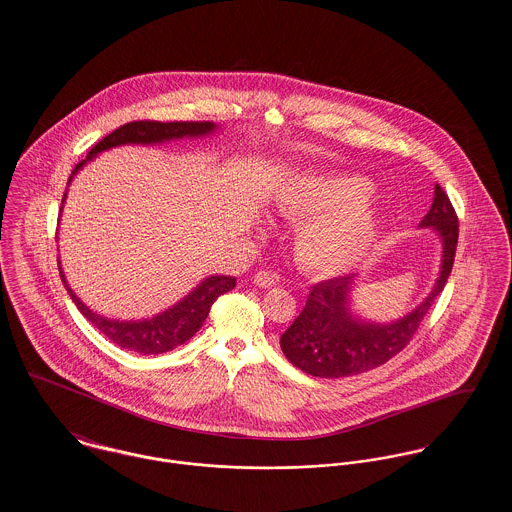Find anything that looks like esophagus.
I'll list each match as a JSON object with an SVG mask.
<instances>
[{
  "mask_svg": "<svg viewBox=\"0 0 512 512\" xmlns=\"http://www.w3.org/2000/svg\"><path fill=\"white\" fill-rule=\"evenodd\" d=\"M253 282L259 286V288H272L276 282H278V274L270 272V270H259L255 276H253Z\"/></svg>",
  "mask_w": 512,
  "mask_h": 512,
  "instance_id": "1",
  "label": "esophagus"
}]
</instances>
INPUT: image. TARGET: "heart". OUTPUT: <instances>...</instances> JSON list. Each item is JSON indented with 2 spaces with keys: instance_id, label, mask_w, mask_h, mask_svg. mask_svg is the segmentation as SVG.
<instances>
[{
  "instance_id": "b5f03b06",
  "label": "heart",
  "mask_w": 512,
  "mask_h": 512,
  "mask_svg": "<svg viewBox=\"0 0 512 512\" xmlns=\"http://www.w3.org/2000/svg\"><path fill=\"white\" fill-rule=\"evenodd\" d=\"M368 184L347 176H315L297 186L282 203L293 220L297 261L318 274L353 267L376 238V215L366 205Z\"/></svg>"
}]
</instances>
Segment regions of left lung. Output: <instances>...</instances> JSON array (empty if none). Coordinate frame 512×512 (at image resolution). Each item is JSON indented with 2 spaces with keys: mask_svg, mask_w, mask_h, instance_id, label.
Masks as SVG:
<instances>
[{
  "mask_svg": "<svg viewBox=\"0 0 512 512\" xmlns=\"http://www.w3.org/2000/svg\"><path fill=\"white\" fill-rule=\"evenodd\" d=\"M420 226L436 228L443 242L441 272L426 301L393 324H370L349 313L347 299L353 276L322 280L311 288L303 311L280 336V347L293 366L318 378L353 376L388 363L409 345L436 297L443 292L457 251L459 219L439 184L434 203Z\"/></svg>",
  "mask_w": 512,
  "mask_h": 512,
  "instance_id": "8db88e82",
  "label": "left lung"
}]
</instances>
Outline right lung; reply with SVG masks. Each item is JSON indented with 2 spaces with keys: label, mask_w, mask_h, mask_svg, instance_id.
<instances>
[{
  "label": "right lung",
  "mask_w": 512,
  "mask_h": 512,
  "mask_svg": "<svg viewBox=\"0 0 512 512\" xmlns=\"http://www.w3.org/2000/svg\"><path fill=\"white\" fill-rule=\"evenodd\" d=\"M211 130H215V124L209 121L126 122L111 134H107L103 140H99L98 144L90 149L88 157L74 167L73 174L88 159H92L94 155H98L99 151L109 147L122 146V144H161L165 140L184 138V136H203ZM59 272L78 311L88 318L105 338L117 343L122 349L136 351L142 355H159L186 343L203 326L217 297L222 293L230 292L236 286V278L232 276H211L203 280L194 292L184 297L169 311L140 322H119V320H111V318L92 313L69 288L61 268Z\"/></svg>",
  "instance_id": "add662e5"
}]
</instances>
